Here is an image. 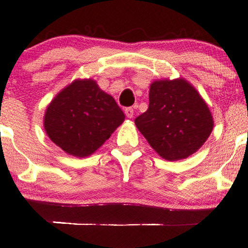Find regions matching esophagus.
<instances>
[{
    "instance_id": "34e87169",
    "label": "esophagus",
    "mask_w": 248,
    "mask_h": 248,
    "mask_svg": "<svg viewBox=\"0 0 248 248\" xmlns=\"http://www.w3.org/2000/svg\"><path fill=\"white\" fill-rule=\"evenodd\" d=\"M124 114H126L127 118L131 119L134 117V108H127L126 109H124Z\"/></svg>"
}]
</instances>
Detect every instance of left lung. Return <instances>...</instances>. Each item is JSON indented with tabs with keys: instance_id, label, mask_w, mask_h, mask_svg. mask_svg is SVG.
Here are the masks:
<instances>
[{
	"instance_id": "1",
	"label": "left lung",
	"mask_w": 248,
	"mask_h": 248,
	"mask_svg": "<svg viewBox=\"0 0 248 248\" xmlns=\"http://www.w3.org/2000/svg\"><path fill=\"white\" fill-rule=\"evenodd\" d=\"M149 101V108L135 119V124L165 160L186 159L212 134L211 109L184 78L155 80L150 84Z\"/></svg>"
}]
</instances>
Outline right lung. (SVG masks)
<instances>
[{
    "label": "right lung",
    "instance_id": "right-lung-1",
    "mask_svg": "<svg viewBox=\"0 0 248 248\" xmlns=\"http://www.w3.org/2000/svg\"><path fill=\"white\" fill-rule=\"evenodd\" d=\"M124 121L114 98L93 79H75L46 106L43 127L56 145L77 158L92 155Z\"/></svg>",
    "mask_w": 248,
    "mask_h": 248
}]
</instances>
